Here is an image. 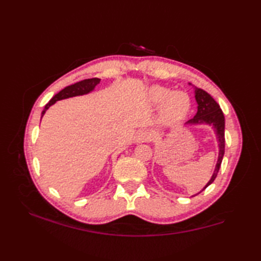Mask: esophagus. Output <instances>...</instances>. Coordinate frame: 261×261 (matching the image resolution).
I'll return each mask as SVG.
<instances>
[{
	"label": "esophagus",
	"instance_id": "obj_1",
	"mask_svg": "<svg viewBox=\"0 0 261 261\" xmlns=\"http://www.w3.org/2000/svg\"><path fill=\"white\" fill-rule=\"evenodd\" d=\"M150 139H151V136L147 131L138 132L137 136H136V141L137 142H148V141H150Z\"/></svg>",
	"mask_w": 261,
	"mask_h": 261
}]
</instances>
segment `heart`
<instances>
[{
    "mask_svg": "<svg viewBox=\"0 0 261 261\" xmlns=\"http://www.w3.org/2000/svg\"><path fill=\"white\" fill-rule=\"evenodd\" d=\"M169 88L164 86H152L148 93L149 101L157 105L163 101L162 118L166 123L173 124L182 120L191 109V99L184 92L171 93Z\"/></svg>",
    "mask_w": 261,
    "mask_h": 261,
    "instance_id": "obj_1",
    "label": "heart"
}]
</instances>
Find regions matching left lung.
<instances>
[{
    "label": "left lung",
    "instance_id": "left-lung-1",
    "mask_svg": "<svg viewBox=\"0 0 261 261\" xmlns=\"http://www.w3.org/2000/svg\"><path fill=\"white\" fill-rule=\"evenodd\" d=\"M195 98L198 104L197 107V113L193 119L187 122V124H199V123H207L212 125L215 130V134L218 136L219 140V159L218 164L215 166L214 173L212 175V178L203 188V191L208 185L212 184L214 179L218 176L220 170L221 163L224 156V146H225V138H224V115L222 110H221L218 102L210 95L207 92H205L202 88H195Z\"/></svg>",
    "mask_w": 261,
    "mask_h": 261
}]
</instances>
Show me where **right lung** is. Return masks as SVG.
<instances>
[{
    "label": "right lung",
    "instance_id": "1",
    "mask_svg": "<svg viewBox=\"0 0 261 261\" xmlns=\"http://www.w3.org/2000/svg\"><path fill=\"white\" fill-rule=\"evenodd\" d=\"M99 79L95 77V79H88V80H83L81 82H77L73 85H69L67 87H65L64 90L60 91L58 94H56L50 101H49L45 109H43L41 115L43 116L46 111L49 109V107H51L54 103H56V101H59V99H64V98H68V97H73V96H77V95H83V94H87L90 93L91 91L94 90L98 83H99ZM41 116V118H42Z\"/></svg>",
    "mask_w": 261,
    "mask_h": 261
}]
</instances>
